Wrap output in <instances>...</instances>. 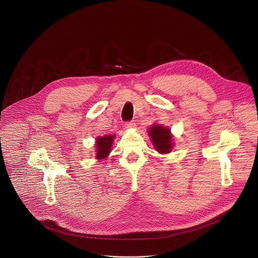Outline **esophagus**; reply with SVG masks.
I'll use <instances>...</instances> for the list:
<instances>
[{
  "label": "esophagus",
  "mask_w": 258,
  "mask_h": 258,
  "mask_svg": "<svg viewBox=\"0 0 258 258\" xmlns=\"http://www.w3.org/2000/svg\"><path fill=\"white\" fill-rule=\"evenodd\" d=\"M135 123H134V121H128V122H126L125 123V127L126 128H134L135 127Z\"/></svg>",
  "instance_id": "34e87169"
}]
</instances>
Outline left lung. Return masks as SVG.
<instances>
[{"label":"left lung","instance_id":"obj_1","mask_svg":"<svg viewBox=\"0 0 258 258\" xmlns=\"http://www.w3.org/2000/svg\"><path fill=\"white\" fill-rule=\"evenodd\" d=\"M149 134L154 143L155 149L161 154H168L172 151L173 143L170 130L163 127L160 124H155L150 127Z\"/></svg>","mask_w":258,"mask_h":258}]
</instances>
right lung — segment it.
<instances>
[{
  "label": "right lung",
  "mask_w": 258,
  "mask_h": 258,
  "mask_svg": "<svg viewBox=\"0 0 258 258\" xmlns=\"http://www.w3.org/2000/svg\"><path fill=\"white\" fill-rule=\"evenodd\" d=\"M114 135L110 136H103V137H99L97 138L96 141V147H97V158L98 159H103L105 158L107 155L110 152V148L112 146V141H113Z\"/></svg>",
  "instance_id": "right-lung-1"
}]
</instances>
